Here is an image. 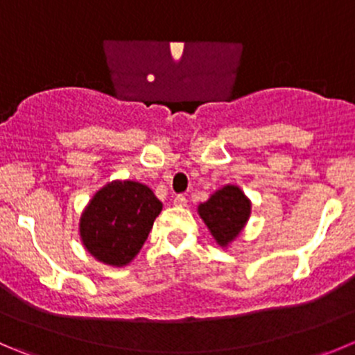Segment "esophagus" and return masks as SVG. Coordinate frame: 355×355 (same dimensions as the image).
Listing matches in <instances>:
<instances>
[{"label": "esophagus", "mask_w": 355, "mask_h": 355, "mask_svg": "<svg viewBox=\"0 0 355 355\" xmlns=\"http://www.w3.org/2000/svg\"><path fill=\"white\" fill-rule=\"evenodd\" d=\"M173 205L175 207H185V205H187V198H185L184 194H177V196L173 198Z\"/></svg>", "instance_id": "34e87169"}]
</instances>
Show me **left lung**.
<instances>
[{"instance_id": "8db88e82", "label": "left lung", "mask_w": 355, "mask_h": 355, "mask_svg": "<svg viewBox=\"0 0 355 355\" xmlns=\"http://www.w3.org/2000/svg\"><path fill=\"white\" fill-rule=\"evenodd\" d=\"M201 218L220 247H227L240 234L250 217V201L236 185H226L198 207Z\"/></svg>"}]
</instances>
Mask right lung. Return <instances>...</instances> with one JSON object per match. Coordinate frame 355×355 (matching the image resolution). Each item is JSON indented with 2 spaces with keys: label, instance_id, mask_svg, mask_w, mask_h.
<instances>
[{
  "label": "right lung",
  "instance_id": "right-lung-1",
  "mask_svg": "<svg viewBox=\"0 0 355 355\" xmlns=\"http://www.w3.org/2000/svg\"><path fill=\"white\" fill-rule=\"evenodd\" d=\"M161 210L162 203L147 185L110 182L99 189L82 214V243L101 263L124 266L140 252Z\"/></svg>",
  "mask_w": 355,
  "mask_h": 355
}]
</instances>
